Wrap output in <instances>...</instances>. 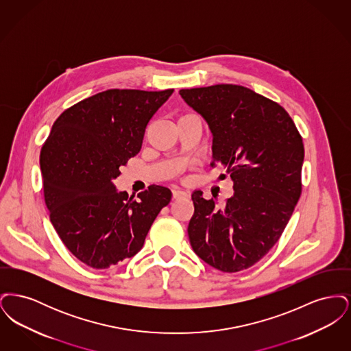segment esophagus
<instances>
[{"label": "esophagus", "mask_w": 351, "mask_h": 351, "mask_svg": "<svg viewBox=\"0 0 351 351\" xmlns=\"http://www.w3.org/2000/svg\"><path fill=\"white\" fill-rule=\"evenodd\" d=\"M172 195H173V199H175V200L188 197V193H186V192H183V191H180V189H175V191L172 192Z\"/></svg>", "instance_id": "obj_1"}]
</instances>
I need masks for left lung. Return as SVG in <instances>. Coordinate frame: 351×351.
<instances>
[{
  "label": "left lung",
  "instance_id": "1",
  "mask_svg": "<svg viewBox=\"0 0 351 351\" xmlns=\"http://www.w3.org/2000/svg\"><path fill=\"white\" fill-rule=\"evenodd\" d=\"M180 95L212 130L210 166L226 169L234 183L222 205L193 192L191 246L222 272L247 269L279 241L300 199L302 138L283 106L246 86L217 84Z\"/></svg>",
  "mask_w": 351,
  "mask_h": 351
}]
</instances>
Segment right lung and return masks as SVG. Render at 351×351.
Here are the masks:
<instances>
[{"label": "right lung", "instance_id": "add662e5", "mask_svg": "<svg viewBox=\"0 0 351 351\" xmlns=\"http://www.w3.org/2000/svg\"><path fill=\"white\" fill-rule=\"evenodd\" d=\"M173 89H108L66 109L40 150L51 223L84 265L105 269L142 249L171 191L152 184L139 200L117 192L121 175L142 147L146 128Z\"/></svg>", "mask_w": 351, "mask_h": 351}]
</instances>
